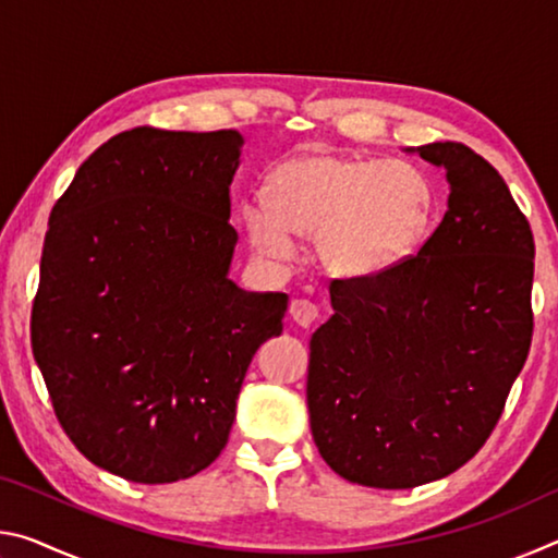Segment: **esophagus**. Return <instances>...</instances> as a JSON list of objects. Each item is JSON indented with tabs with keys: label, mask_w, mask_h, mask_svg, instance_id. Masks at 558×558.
<instances>
[{
	"label": "esophagus",
	"mask_w": 558,
	"mask_h": 558,
	"mask_svg": "<svg viewBox=\"0 0 558 558\" xmlns=\"http://www.w3.org/2000/svg\"><path fill=\"white\" fill-rule=\"evenodd\" d=\"M290 317H292V323L307 329V327H313L317 319H319V307L315 305V302H310V300H292Z\"/></svg>",
	"instance_id": "34e87169"
}]
</instances>
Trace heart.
<instances>
[{"mask_svg":"<svg viewBox=\"0 0 558 558\" xmlns=\"http://www.w3.org/2000/svg\"><path fill=\"white\" fill-rule=\"evenodd\" d=\"M245 206L251 248L270 263L295 258V239H315L317 258L339 278H376L415 256L436 219V189L405 159L305 149L280 162Z\"/></svg>","mask_w":558,"mask_h":558,"instance_id":"obj_1","label":"heart"}]
</instances>
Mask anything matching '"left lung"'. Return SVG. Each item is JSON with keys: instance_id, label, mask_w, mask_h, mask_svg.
Here are the masks:
<instances>
[{"instance_id": "1", "label": "left lung", "mask_w": 558, "mask_h": 558, "mask_svg": "<svg viewBox=\"0 0 558 558\" xmlns=\"http://www.w3.org/2000/svg\"><path fill=\"white\" fill-rule=\"evenodd\" d=\"M403 153L446 172L448 211L403 266L332 280L307 366L319 456L379 489L433 483L483 448L534 325V239L505 179L460 143Z\"/></svg>"}]
</instances>
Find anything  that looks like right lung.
I'll list each match as a JSON object with an SVG mask.
<instances>
[{
  "label": "right lung",
  "mask_w": 558,
  "mask_h": 558,
  "mask_svg": "<svg viewBox=\"0 0 558 558\" xmlns=\"http://www.w3.org/2000/svg\"><path fill=\"white\" fill-rule=\"evenodd\" d=\"M243 143L235 130L120 132L51 211L34 359L65 436L130 483L209 468L253 354L282 332L286 292L229 276Z\"/></svg>",
  "instance_id": "add662e5"
}]
</instances>
